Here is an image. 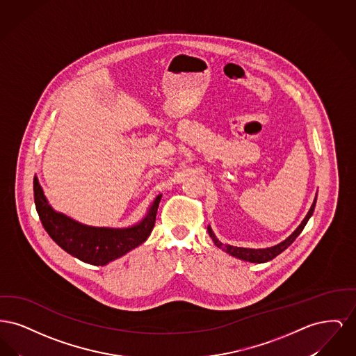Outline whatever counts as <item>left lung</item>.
Masks as SVG:
<instances>
[{"instance_id": "left-lung-1", "label": "left lung", "mask_w": 356, "mask_h": 356, "mask_svg": "<svg viewBox=\"0 0 356 356\" xmlns=\"http://www.w3.org/2000/svg\"><path fill=\"white\" fill-rule=\"evenodd\" d=\"M315 204H316V197L314 200V204L311 205V209L308 211L307 216L305 218V220L302 221V224L296 228V231L288 236L284 241H282L280 244L271 247V248H264V250H251V248H241V247H234V245H228V244H222L221 241L218 240V237L215 236V234L212 232L211 227H208V234L209 236L212 237L213 243L216 247H219L222 251H225L227 254H232L235 257H238L241 260H245V261H251V263H266V261H270L273 257H276L277 254H282L286 248H288L293 241L295 238L300 235V232L303 231V228L307 224V221L309 220L311 215L314 213V209H315Z\"/></svg>"}]
</instances>
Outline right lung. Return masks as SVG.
<instances>
[{
    "instance_id": "obj_1",
    "label": "right lung",
    "mask_w": 356,
    "mask_h": 356,
    "mask_svg": "<svg viewBox=\"0 0 356 356\" xmlns=\"http://www.w3.org/2000/svg\"><path fill=\"white\" fill-rule=\"evenodd\" d=\"M34 204L48 235L68 254L93 266H105L140 245L151 235L161 195L156 197L148 215L131 228H96L72 220L53 211L37 177L33 180Z\"/></svg>"
}]
</instances>
